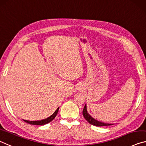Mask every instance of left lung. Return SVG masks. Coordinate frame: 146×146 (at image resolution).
<instances>
[{
	"instance_id": "left-lung-1",
	"label": "left lung",
	"mask_w": 146,
	"mask_h": 146,
	"mask_svg": "<svg viewBox=\"0 0 146 146\" xmlns=\"http://www.w3.org/2000/svg\"><path fill=\"white\" fill-rule=\"evenodd\" d=\"M83 116H84V118H85V120H87L89 123L92 124V125H95V126H107V125H111V124H109V123L100 122V121L96 120H94V118H92V117L90 116L87 113V106H86V105L84 107V109H83Z\"/></svg>"
}]
</instances>
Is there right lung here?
I'll use <instances>...</instances> for the list:
<instances>
[{
    "instance_id": "add662e5",
    "label": "right lung",
    "mask_w": 146,
    "mask_h": 146,
    "mask_svg": "<svg viewBox=\"0 0 146 146\" xmlns=\"http://www.w3.org/2000/svg\"><path fill=\"white\" fill-rule=\"evenodd\" d=\"M58 111H59V107L57 109V110L56 111L54 112V113L51 115L48 118H47L46 119H44V120H40V121H28V120H24V121H26V123H30V124H32V125H44V124H46L50 122L51 121H52L55 118V117L56 116L57 113H58Z\"/></svg>"
}]
</instances>
